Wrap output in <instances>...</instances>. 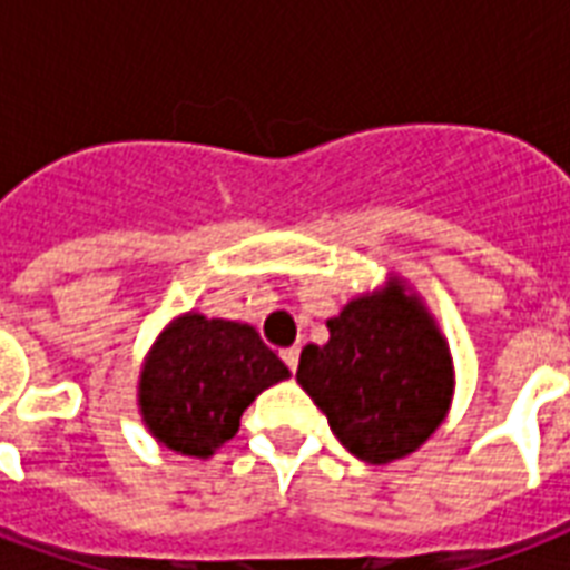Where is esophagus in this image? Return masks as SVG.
I'll use <instances>...</instances> for the list:
<instances>
[{"label":"esophagus","instance_id":"obj_1","mask_svg":"<svg viewBox=\"0 0 570 570\" xmlns=\"http://www.w3.org/2000/svg\"><path fill=\"white\" fill-rule=\"evenodd\" d=\"M298 355H302V348L298 346H289V348H284V352H281V357H284V364L289 366V370H298Z\"/></svg>","mask_w":570,"mask_h":570}]
</instances>
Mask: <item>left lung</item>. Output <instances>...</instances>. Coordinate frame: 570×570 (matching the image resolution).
Listing matches in <instances>:
<instances>
[{
  "label": "left lung",
  "instance_id": "1",
  "mask_svg": "<svg viewBox=\"0 0 570 570\" xmlns=\"http://www.w3.org/2000/svg\"><path fill=\"white\" fill-rule=\"evenodd\" d=\"M325 346L302 348L295 381L331 432L366 464L416 452L446 420L455 366L441 325L407 281L390 275L328 320Z\"/></svg>",
  "mask_w": 570,
  "mask_h": 570
}]
</instances>
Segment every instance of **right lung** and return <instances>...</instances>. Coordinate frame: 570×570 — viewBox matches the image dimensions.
<instances>
[{
    "mask_svg": "<svg viewBox=\"0 0 570 570\" xmlns=\"http://www.w3.org/2000/svg\"><path fill=\"white\" fill-rule=\"evenodd\" d=\"M289 370L248 322L174 316L138 373V414L165 450L209 459L239 432L242 411Z\"/></svg>",
    "mask_w": 570,
    "mask_h": 570,
    "instance_id": "right-lung-1",
    "label": "right lung"
}]
</instances>
